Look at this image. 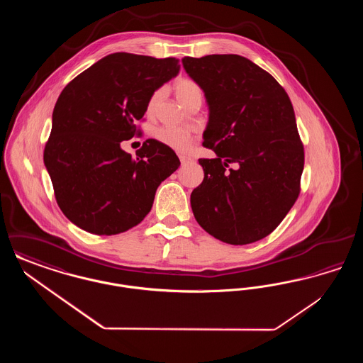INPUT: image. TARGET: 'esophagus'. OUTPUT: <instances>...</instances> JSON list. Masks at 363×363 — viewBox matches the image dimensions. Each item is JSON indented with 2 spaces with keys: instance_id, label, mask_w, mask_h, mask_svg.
<instances>
[{
  "instance_id": "34e87169",
  "label": "esophagus",
  "mask_w": 363,
  "mask_h": 363,
  "mask_svg": "<svg viewBox=\"0 0 363 363\" xmlns=\"http://www.w3.org/2000/svg\"><path fill=\"white\" fill-rule=\"evenodd\" d=\"M179 160H181V163H182V164H188L190 162H193V159H191V157L185 155H179Z\"/></svg>"
}]
</instances>
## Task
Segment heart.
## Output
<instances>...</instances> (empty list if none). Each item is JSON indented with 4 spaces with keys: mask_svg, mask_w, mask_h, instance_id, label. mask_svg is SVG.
I'll use <instances>...</instances> for the list:
<instances>
[{
    "mask_svg": "<svg viewBox=\"0 0 363 363\" xmlns=\"http://www.w3.org/2000/svg\"><path fill=\"white\" fill-rule=\"evenodd\" d=\"M174 94L175 98L179 104L184 107H186L188 104L194 102V101H201L203 99V91L200 86L190 80V79H179L175 86H174ZM163 92L159 89L155 91L150 101L147 104V111L150 114H154L157 108V106L160 104ZM155 138L162 143L163 145H166L167 148L177 151V152H186L189 151L194 135L188 130V129H179V128H174V126H162L157 128L155 130Z\"/></svg>",
    "mask_w": 363,
    "mask_h": 363,
    "instance_id": "heart-1",
    "label": "heart"
}]
</instances>
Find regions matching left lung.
Masks as SVG:
<instances>
[{
  "label": "left lung",
  "instance_id": "1",
  "mask_svg": "<svg viewBox=\"0 0 363 363\" xmlns=\"http://www.w3.org/2000/svg\"><path fill=\"white\" fill-rule=\"evenodd\" d=\"M182 65L204 92L209 117L203 144L216 154L199 159L204 179L190 194L193 215L219 241H259L299 194L305 154L291 101L268 72L242 55L185 57Z\"/></svg>",
  "mask_w": 363,
  "mask_h": 363
}]
</instances>
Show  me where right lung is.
I'll use <instances>...</instances> for the list:
<instances>
[{
    "label": "right lung",
    "instance_id": "add662e5",
    "mask_svg": "<svg viewBox=\"0 0 363 363\" xmlns=\"http://www.w3.org/2000/svg\"><path fill=\"white\" fill-rule=\"evenodd\" d=\"M181 65L175 58L108 54L64 88L52 111L43 160L58 207L73 225L96 235L138 225L156 189L179 167L173 150L147 140L136 157L121 141L135 136L157 88Z\"/></svg>",
    "mask_w": 363,
    "mask_h": 363
}]
</instances>
